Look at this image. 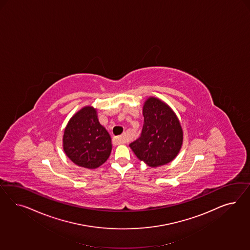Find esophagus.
<instances>
[{"label": "esophagus", "mask_w": 250, "mask_h": 250, "mask_svg": "<svg viewBox=\"0 0 250 250\" xmlns=\"http://www.w3.org/2000/svg\"><path fill=\"white\" fill-rule=\"evenodd\" d=\"M114 140L116 144H124V143L126 142V139H125V136H115Z\"/></svg>", "instance_id": "esophagus-1"}]
</instances>
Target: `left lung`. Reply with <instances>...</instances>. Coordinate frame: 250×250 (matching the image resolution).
Listing matches in <instances>:
<instances>
[{"mask_svg":"<svg viewBox=\"0 0 250 250\" xmlns=\"http://www.w3.org/2000/svg\"><path fill=\"white\" fill-rule=\"evenodd\" d=\"M141 136L130 144L137 159L151 167L163 166L178 156L183 143L182 125L174 111L160 99L148 97L143 105Z\"/></svg>","mask_w":250,"mask_h":250,"instance_id":"left-lung-1","label":"left lung"}]
</instances>
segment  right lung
I'll use <instances>...</instances> for the list:
<instances>
[{"label":"right lung","instance_id":"right-lung-1","mask_svg":"<svg viewBox=\"0 0 250 250\" xmlns=\"http://www.w3.org/2000/svg\"><path fill=\"white\" fill-rule=\"evenodd\" d=\"M63 150L78 166L97 168L112 151V138L98 119L93 106H84L68 122L63 135Z\"/></svg>","mask_w":250,"mask_h":250}]
</instances>
